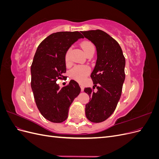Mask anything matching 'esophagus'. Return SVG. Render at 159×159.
<instances>
[{"instance_id":"esophagus-1","label":"esophagus","mask_w":159,"mask_h":159,"mask_svg":"<svg viewBox=\"0 0 159 159\" xmlns=\"http://www.w3.org/2000/svg\"><path fill=\"white\" fill-rule=\"evenodd\" d=\"M80 88H81V91H84V86H83V85H82V84H80Z\"/></svg>"}]
</instances>
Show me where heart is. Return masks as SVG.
Masks as SVG:
<instances>
[{
    "label": "heart",
    "mask_w": 159,
    "mask_h": 159,
    "mask_svg": "<svg viewBox=\"0 0 159 159\" xmlns=\"http://www.w3.org/2000/svg\"><path fill=\"white\" fill-rule=\"evenodd\" d=\"M81 47L86 54L91 50L94 48V46L91 42L89 41H84L81 44ZM70 61V50L66 52L65 54V61L68 64ZM90 70L89 67L85 66H75L70 72V75L72 79L78 81L83 82L87 75L89 74Z\"/></svg>",
    "instance_id": "b5f03b06"
}]
</instances>
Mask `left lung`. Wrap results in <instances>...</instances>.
I'll use <instances>...</instances> for the list:
<instances>
[{
	"label": "left lung",
	"mask_w": 159,
	"mask_h": 159,
	"mask_svg": "<svg viewBox=\"0 0 159 159\" xmlns=\"http://www.w3.org/2000/svg\"><path fill=\"white\" fill-rule=\"evenodd\" d=\"M81 32L93 43L97 51V60L91 78L98 91L84 89L90 98L85 105V115L91 122L100 123L113 114L121 98L125 78V59L118 42L106 32L101 30Z\"/></svg>",
	"instance_id": "1"
}]
</instances>
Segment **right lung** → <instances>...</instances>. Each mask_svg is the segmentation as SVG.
I'll return each instance as SVG.
<instances>
[{
	"instance_id": "obj_1",
	"label": "right lung",
	"mask_w": 159,
	"mask_h": 159,
	"mask_svg": "<svg viewBox=\"0 0 159 159\" xmlns=\"http://www.w3.org/2000/svg\"><path fill=\"white\" fill-rule=\"evenodd\" d=\"M84 36L78 31L58 32L46 38L38 46L31 66V88L42 116L52 123L68 118L69 107L81 89L70 81L60 88L56 81L66 78L65 54L70 46Z\"/></svg>"
}]
</instances>
